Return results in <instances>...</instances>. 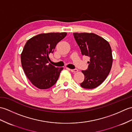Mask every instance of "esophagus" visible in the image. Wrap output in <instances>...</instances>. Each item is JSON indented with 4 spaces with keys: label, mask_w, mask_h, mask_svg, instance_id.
Listing matches in <instances>:
<instances>
[{
    "label": "esophagus",
    "mask_w": 132,
    "mask_h": 132,
    "mask_svg": "<svg viewBox=\"0 0 132 132\" xmlns=\"http://www.w3.org/2000/svg\"><path fill=\"white\" fill-rule=\"evenodd\" d=\"M70 70H71V72H74V73H75V72H77L78 71V69H71Z\"/></svg>",
    "instance_id": "obj_1"
}]
</instances>
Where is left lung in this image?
I'll return each instance as SVG.
<instances>
[{
    "label": "left lung",
    "mask_w": 132,
    "mask_h": 132,
    "mask_svg": "<svg viewBox=\"0 0 132 132\" xmlns=\"http://www.w3.org/2000/svg\"><path fill=\"white\" fill-rule=\"evenodd\" d=\"M81 54L89 57L86 70H82L84 80L80 84L85 89L99 86L106 79L111 69L112 51L108 41L93 33H73Z\"/></svg>",
    "instance_id": "left-lung-1"
}]
</instances>
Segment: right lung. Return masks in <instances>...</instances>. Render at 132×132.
<instances>
[{
	"mask_svg": "<svg viewBox=\"0 0 132 132\" xmlns=\"http://www.w3.org/2000/svg\"><path fill=\"white\" fill-rule=\"evenodd\" d=\"M66 35V32L40 34L24 45L21 55V65L27 78L38 88H50L59 79L63 68L48 63L49 55L53 53L57 44Z\"/></svg>",
	"mask_w": 132,
	"mask_h": 132,
	"instance_id": "obj_1",
	"label": "right lung"
}]
</instances>
